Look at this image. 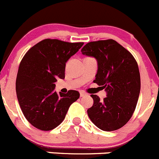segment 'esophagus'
<instances>
[{
	"label": "esophagus",
	"instance_id": "34e87169",
	"mask_svg": "<svg viewBox=\"0 0 159 159\" xmlns=\"http://www.w3.org/2000/svg\"><path fill=\"white\" fill-rule=\"evenodd\" d=\"M86 95H87V93H85V92L80 91V96H81V97H82V96H86Z\"/></svg>",
	"mask_w": 159,
	"mask_h": 159
}]
</instances>
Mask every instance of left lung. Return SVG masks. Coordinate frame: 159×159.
Listing matches in <instances>:
<instances>
[{
  "label": "left lung",
  "instance_id": "1",
  "mask_svg": "<svg viewBox=\"0 0 159 159\" xmlns=\"http://www.w3.org/2000/svg\"><path fill=\"white\" fill-rule=\"evenodd\" d=\"M83 55L93 56L98 63L94 83L103 87L107 96L100 100L93 97L87 112L91 121L103 131L121 128L133 116L140 91V75L133 55L113 39L87 43Z\"/></svg>",
  "mask_w": 159,
  "mask_h": 159
}]
</instances>
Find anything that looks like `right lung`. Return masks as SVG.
I'll return each mask as SVG.
<instances>
[{
    "instance_id": "right-lung-1",
    "label": "right lung",
    "mask_w": 159,
    "mask_h": 159,
    "mask_svg": "<svg viewBox=\"0 0 159 159\" xmlns=\"http://www.w3.org/2000/svg\"><path fill=\"white\" fill-rule=\"evenodd\" d=\"M83 44L48 38L33 46L22 59L16 94L23 115L35 128L49 131L57 127L79 98L76 90L58 94L54 89L56 78H65L66 61Z\"/></svg>"
}]
</instances>
